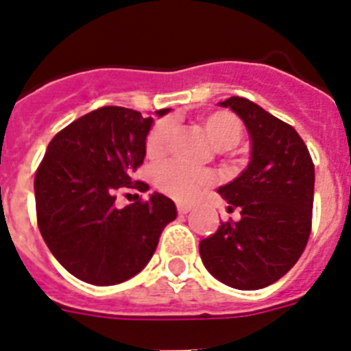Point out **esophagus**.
<instances>
[{
  "mask_svg": "<svg viewBox=\"0 0 351 351\" xmlns=\"http://www.w3.org/2000/svg\"><path fill=\"white\" fill-rule=\"evenodd\" d=\"M193 207H195L193 204H190V202H178V213H181V214L190 213Z\"/></svg>",
  "mask_w": 351,
  "mask_h": 351,
  "instance_id": "1",
  "label": "esophagus"
}]
</instances>
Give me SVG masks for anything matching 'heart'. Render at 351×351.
I'll return each instance as SVG.
<instances>
[{
	"label": "heart",
	"mask_w": 351,
	"mask_h": 351,
	"mask_svg": "<svg viewBox=\"0 0 351 351\" xmlns=\"http://www.w3.org/2000/svg\"><path fill=\"white\" fill-rule=\"evenodd\" d=\"M200 125L210 144L219 151L234 147L243 138L244 125L235 114L228 110H213L200 116ZM173 137V125L170 119L158 121L145 138V154L158 160L169 151ZM156 188L161 193L178 200H190L210 188L216 182V176L210 170H195L178 161L161 165L154 176Z\"/></svg>",
	"instance_id": "b5f03b06"
}]
</instances>
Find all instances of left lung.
Masks as SVG:
<instances>
[{
    "instance_id": "left-lung-1",
    "label": "left lung",
    "mask_w": 351,
    "mask_h": 351,
    "mask_svg": "<svg viewBox=\"0 0 351 351\" xmlns=\"http://www.w3.org/2000/svg\"><path fill=\"white\" fill-rule=\"evenodd\" d=\"M230 107L251 137V161L218 193L241 210L239 221H221L200 241L207 271L237 290L269 287L297 263L311 234L315 165L295 128L247 98L230 96Z\"/></svg>"
}]
</instances>
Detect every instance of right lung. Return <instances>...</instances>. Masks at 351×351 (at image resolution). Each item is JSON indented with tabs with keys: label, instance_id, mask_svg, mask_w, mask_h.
Masks as SVG:
<instances>
[{
	"label": "right lung",
	"instance_id": "right-lung-1",
	"mask_svg": "<svg viewBox=\"0 0 351 351\" xmlns=\"http://www.w3.org/2000/svg\"><path fill=\"white\" fill-rule=\"evenodd\" d=\"M169 108L158 110V116ZM153 117L101 107L56 133L35 176L36 221L56 260L86 283L108 287L147 265L178 210L165 195L116 206L126 188L145 191L133 173L144 163Z\"/></svg>",
	"mask_w": 351,
	"mask_h": 351
}]
</instances>
